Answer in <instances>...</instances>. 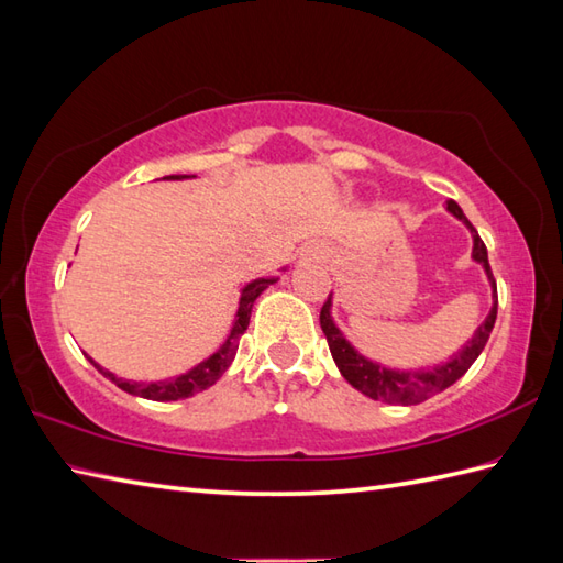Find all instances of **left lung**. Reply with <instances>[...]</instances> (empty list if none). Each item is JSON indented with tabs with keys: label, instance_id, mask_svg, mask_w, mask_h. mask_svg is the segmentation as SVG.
Returning <instances> with one entry per match:
<instances>
[{
	"label": "left lung",
	"instance_id": "8db88e82",
	"mask_svg": "<svg viewBox=\"0 0 563 563\" xmlns=\"http://www.w3.org/2000/svg\"><path fill=\"white\" fill-rule=\"evenodd\" d=\"M448 210L454 214V218H460L466 227H470L472 234H474L472 256L479 263H484V268L488 273V280H492V285H494V309H492V314L486 317V321L479 327V331L474 333V339L466 343L462 353L454 355L450 363L428 369V373H394V369L369 363L367 357H363L361 353L353 351V345L341 336V331L331 321V314H329L331 297H327V302L319 312V324H321V331H324V336L329 341L333 361H336L341 375L349 379L355 389H361L365 397H369V399L387 401V404H404V406L426 401L428 397H433V394L454 385V382H457L466 373V369L472 367L476 357H479L488 336H492L494 324H496V314H498V292H496L494 271H492V266H488L486 244L482 242V236L476 234L474 224L464 218V212H462L457 202L448 200Z\"/></svg>",
	"mask_w": 563,
	"mask_h": 563
}]
</instances>
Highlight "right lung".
<instances>
[{
	"label": "right lung",
	"mask_w": 563,
	"mask_h": 563,
	"mask_svg": "<svg viewBox=\"0 0 563 563\" xmlns=\"http://www.w3.org/2000/svg\"><path fill=\"white\" fill-rule=\"evenodd\" d=\"M169 178H186V174H176ZM273 280H254L251 285H246L244 292H242V300H239V312H236V321H234V329L230 333V339H227L218 353H212L208 361H202L200 365H196L194 369H188L186 375L176 377V379H162V382H128V379H118L111 373H103L111 382H115L118 387L128 394H135V397L142 399H152V401H176V399H186V397H194V394L208 389L210 385H214L222 375L224 369L232 365L234 361V353L239 349V339H242V333L249 327V317H251V307H254L256 297L268 288ZM91 361V357H89ZM93 363V361H91ZM97 365V363H93ZM99 367V365H97Z\"/></svg>",
	"instance_id": "1"
}]
</instances>
